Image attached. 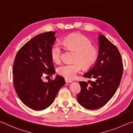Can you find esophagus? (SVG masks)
Returning a JSON list of instances; mask_svg holds the SVG:
<instances>
[{"instance_id":"esophagus-1","label":"esophagus","mask_w":133,"mask_h":133,"mask_svg":"<svg viewBox=\"0 0 133 133\" xmlns=\"http://www.w3.org/2000/svg\"><path fill=\"white\" fill-rule=\"evenodd\" d=\"M65 81H66V82L67 83H71V82H72V81H71V80L68 79H65Z\"/></svg>"}]
</instances>
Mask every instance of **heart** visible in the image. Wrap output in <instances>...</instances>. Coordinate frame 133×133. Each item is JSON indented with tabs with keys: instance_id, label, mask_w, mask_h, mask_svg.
Returning <instances> with one entry per match:
<instances>
[{
	"instance_id": "heart-1",
	"label": "heart",
	"mask_w": 133,
	"mask_h": 133,
	"mask_svg": "<svg viewBox=\"0 0 133 133\" xmlns=\"http://www.w3.org/2000/svg\"><path fill=\"white\" fill-rule=\"evenodd\" d=\"M62 44L67 49L76 52L74 61L71 64H65L57 69L58 74L66 79H73L82 70H89L97 62L99 56L98 50L92 45V42L85 35L78 33L71 34L64 38ZM52 60L59 63L62 60V51L60 45L56 44L51 50Z\"/></svg>"
}]
</instances>
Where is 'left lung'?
<instances>
[{"label":"left lung","instance_id":"8db88e82","mask_svg":"<svg viewBox=\"0 0 133 133\" xmlns=\"http://www.w3.org/2000/svg\"><path fill=\"white\" fill-rule=\"evenodd\" d=\"M98 41L97 62L83 75L94 80L79 82L81 91L77 96L80 105L88 109H98L106 104L117 91L123 75V62L117 47L100 34Z\"/></svg>","mask_w":133,"mask_h":133}]
</instances>
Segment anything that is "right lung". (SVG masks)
<instances>
[{
    "mask_svg": "<svg viewBox=\"0 0 133 133\" xmlns=\"http://www.w3.org/2000/svg\"><path fill=\"white\" fill-rule=\"evenodd\" d=\"M55 34L50 31L36 35L21 48L15 58V90L21 101L34 110H43L50 106L65 84L64 78L58 75L53 81L42 80L44 74L51 76L56 72L51 56Z\"/></svg>",
    "mask_w": 133,
    "mask_h": 133,
    "instance_id": "1",
    "label": "right lung"
}]
</instances>
